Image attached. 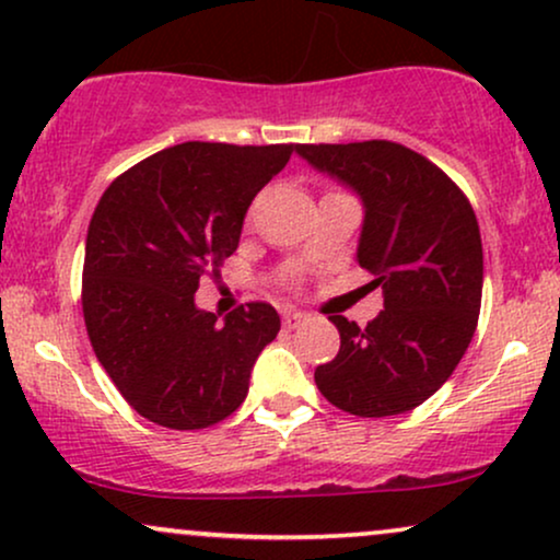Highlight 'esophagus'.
Instances as JSON below:
<instances>
[{"label": "esophagus", "instance_id": "34e87169", "mask_svg": "<svg viewBox=\"0 0 560 560\" xmlns=\"http://www.w3.org/2000/svg\"><path fill=\"white\" fill-rule=\"evenodd\" d=\"M303 322H306V314H303V312H285V314H282V327H285V329H295Z\"/></svg>", "mask_w": 560, "mask_h": 560}]
</instances>
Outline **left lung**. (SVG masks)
Masks as SVG:
<instances>
[{"label":"left lung","mask_w":560,"mask_h":560,"mask_svg":"<svg viewBox=\"0 0 560 560\" xmlns=\"http://www.w3.org/2000/svg\"><path fill=\"white\" fill-rule=\"evenodd\" d=\"M295 153L361 197L358 265L384 293V312L365 327L329 316L340 353L314 382L350 416L412 410L452 376L478 327L482 244L472 205L405 144H299Z\"/></svg>","instance_id":"8db88e82"}]
</instances>
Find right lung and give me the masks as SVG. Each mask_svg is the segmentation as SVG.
Masks as SVG:
<instances>
[{
    "label": "right lung",
    "mask_w": 560,
    "mask_h": 560,
    "mask_svg": "<svg viewBox=\"0 0 560 560\" xmlns=\"http://www.w3.org/2000/svg\"><path fill=\"white\" fill-rule=\"evenodd\" d=\"M295 150L184 142L103 191L88 228L82 314L95 358L142 418L197 431L246 399L280 316L254 301L218 322L195 293L236 252L248 205Z\"/></svg>",
    "instance_id": "1"
}]
</instances>
